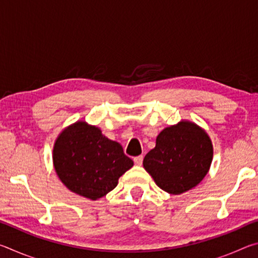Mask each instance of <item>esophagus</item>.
Masks as SVG:
<instances>
[{
  "label": "esophagus",
  "mask_w": 258,
  "mask_h": 258,
  "mask_svg": "<svg viewBox=\"0 0 258 258\" xmlns=\"http://www.w3.org/2000/svg\"><path fill=\"white\" fill-rule=\"evenodd\" d=\"M134 163L135 165H142V161H143V156H138V157H134Z\"/></svg>",
  "instance_id": "1"
}]
</instances>
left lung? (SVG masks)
Returning <instances> with one entry per match:
<instances>
[{
	"label": "left lung",
	"mask_w": 258,
	"mask_h": 258,
	"mask_svg": "<svg viewBox=\"0 0 258 258\" xmlns=\"http://www.w3.org/2000/svg\"><path fill=\"white\" fill-rule=\"evenodd\" d=\"M211 139L194 123L181 121L161 131L143 166L160 189L180 195L203 180L211 167Z\"/></svg>",
	"instance_id": "1"
}]
</instances>
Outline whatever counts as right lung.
Segmentation results:
<instances>
[{
    "instance_id": "obj_1",
    "label": "right lung",
    "mask_w": 258,
    "mask_h": 258,
    "mask_svg": "<svg viewBox=\"0 0 258 258\" xmlns=\"http://www.w3.org/2000/svg\"><path fill=\"white\" fill-rule=\"evenodd\" d=\"M53 164L61 182L83 197L97 200L115 189L133 166L118 142L95 126L78 121L63 131L53 148Z\"/></svg>"
}]
</instances>
